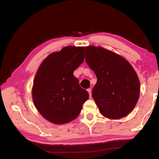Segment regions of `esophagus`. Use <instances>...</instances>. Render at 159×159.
<instances>
[{"label":"esophagus","mask_w":159,"mask_h":159,"mask_svg":"<svg viewBox=\"0 0 159 159\" xmlns=\"http://www.w3.org/2000/svg\"><path fill=\"white\" fill-rule=\"evenodd\" d=\"M88 93H89L90 97H91V95H92V90H91V88H88Z\"/></svg>","instance_id":"1"}]
</instances>
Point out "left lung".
<instances>
[{
	"label": "left lung",
	"mask_w": 159,
	"mask_h": 159,
	"mask_svg": "<svg viewBox=\"0 0 159 159\" xmlns=\"http://www.w3.org/2000/svg\"><path fill=\"white\" fill-rule=\"evenodd\" d=\"M85 61L98 79L92 95L101 114L111 119L126 116L135 107L140 90L133 66L120 55L101 47H85Z\"/></svg>",
	"instance_id": "obj_1"
}]
</instances>
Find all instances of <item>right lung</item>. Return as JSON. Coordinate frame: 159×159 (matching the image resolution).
Returning <instances> with one entry per match:
<instances>
[{
	"label": "right lung",
	"instance_id": "obj_1",
	"mask_svg": "<svg viewBox=\"0 0 159 159\" xmlns=\"http://www.w3.org/2000/svg\"><path fill=\"white\" fill-rule=\"evenodd\" d=\"M84 47L66 46L48 55L38 69L32 88L33 102L51 123L64 124L73 120L89 98L74 76L84 61Z\"/></svg>",
	"mask_w": 159,
	"mask_h": 159
}]
</instances>
